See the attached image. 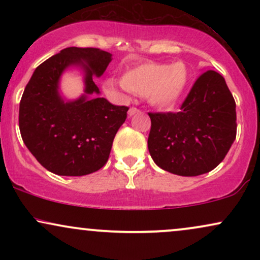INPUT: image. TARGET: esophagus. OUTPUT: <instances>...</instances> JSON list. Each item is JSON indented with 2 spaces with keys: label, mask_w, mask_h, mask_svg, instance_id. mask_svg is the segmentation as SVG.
Here are the masks:
<instances>
[{
  "label": "esophagus",
  "mask_w": 260,
  "mask_h": 260,
  "mask_svg": "<svg viewBox=\"0 0 260 260\" xmlns=\"http://www.w3.org/2000/svg\"><path fill=\"white\" fill-rule=\"evenodd\" d=\"M140 110L137 109V107H131L129 110H128V116H133L136 115V113H138Z\"/></svg>",
  "instance_id": "1"
}]
</instances>
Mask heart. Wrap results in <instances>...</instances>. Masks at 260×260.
Returning <instances> with one entry per match:
<instances>
[{
  "instance_id": "1",
  "label": "heart",
  "mask_w": 260,
  "mask_h": 260,
  "mask_svg": "<svg viewBox=\"0 0 260 260\" xmlns=\"http://www.w3.org/2000/svg\"><path fill=\"white\" fill-rule=\"evenodd\" d=\"M189 73L183 62L172 64L142 62L123 73L121 82L110 78L105 88L110 91H132L145 95L155 106L170 107L180 101L186 91Z\"/></svg>"
}]
</instances>
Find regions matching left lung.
Instances as JSON below:
<instances>
[{
    "label": "left lung",
    "mask_w": 260,
    "mask_h": 260,
    "mask_svg": "<svg viewBox=\"0 0 260 260\" xmlns=\"http://www.w3.org/2000/svg\"><path fill=\"white\" fill-rule=\"evenodd\" d=\"M149 117V153L159 168L178 176L214 170L236 139L235 99L213 70L196 80L180 112H150Z\"/></svg>",
    "instance_id": "left-lung-1"
}]
</instances>
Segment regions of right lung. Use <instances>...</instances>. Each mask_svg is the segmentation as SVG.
I'll list each match as a JSON object with an SVG mask.
<instances>
[{
    "label": "right lung",
    "instance_id": "obj_1",
    "mask_svg": "<svg viewBox=\"0 0 260 260\" xmlns=\"http://www.w3.org/2000/svg\"><path fill=\"white\" fill-rule=\"evenodd\" d=\"M111 59V53L100 49L67 47L37 67L26 84L19 104L20 134L35 159L52 174L84 176L107 162L128 111L127 106L95 96L100 90L92 78L103 76ZM73 65L85 72V94L66 101L59 94V79Z\"/></svg>",
    "mask_w": 260,
    "mask_h": 260
}]
</instances>
